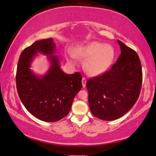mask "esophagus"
Returning <instances> with one entry per match:
<instances>
[{
    "instance_id": "34e87169",
    "label": "esophagus",
    "mask_w": 156,
    "mask_h": 156,
    "mask_svg": "<svg viewBox=\"0 0 156 156\" xmlns=\"http://www.w3.org/2000/svg\"><path fill=\"white\" fill-rule=\"evenodd\" d=\"M86 82H87V80H86L85 78H82V85H83V87H86Z\"/></svg>"
}]
</instances>
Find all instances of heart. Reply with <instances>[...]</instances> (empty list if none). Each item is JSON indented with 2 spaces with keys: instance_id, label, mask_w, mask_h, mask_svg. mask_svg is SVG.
Returning a JSON list of instances; mask_svg holds the SVG:
<instances>
[{
  "instance_id": "b5f03b06",
  "label": "heart",
  "mask_w": 156,
  "mask_h": 156,
  "mask_svg": "<svg viewBox=\"0 0 156 156\" xmlns=\"http://www.w3.org/2000/svg\"><path fill=\"white\" fill-rule=\"evenodd\" d=\"M76 57L86 59L84 63L85 71L90 75L97 76L106 73L113 66L115 51L109 44L93 41L76 48L74 54H69L68 60L75 64Z\"/></svg>"
}]
</instances>
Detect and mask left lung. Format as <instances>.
Masks as SVG:
<instances>
[{
	"mask_svg": "<svg viewBox=\"0 0 156 156\" xmlns=\"http://www.w3.org/2000/svg\"><path fill=\"white\" fill-rule=\"evenodd\" d=\"M120 55L110 70L87 81L88 102L93 115L114 120L131 109L138 99L142 83L140 59L135 51L119 40Z\"/></svg>",
	"mask_w": 156,
	"mask_h": 156,
	"instance_id": "1",
	"label": "left lung"
}]
</instances>
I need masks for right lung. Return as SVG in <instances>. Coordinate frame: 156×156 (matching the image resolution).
Instances as JSON below:
<instances>
[{"instance_id":"obj_1","label":"right lung","mask_w":156,"mask_h":156,"mask_svg":"<svg viewBox=\"0 0 156 156\" xmlns=\"http://www.w3.org/2000/svg\"><path fill=\"white\" fill-rule=\"evenodd\" d=\"M40 53L47 56L50 66L43 75L30 69L34 58ZM52 38L37 41L21 53L16 84L25 108L38 119L56 122L68 115L76 94L82 88L80 73L67 74L62 70Z\"/></svg>"}]
</instances>
